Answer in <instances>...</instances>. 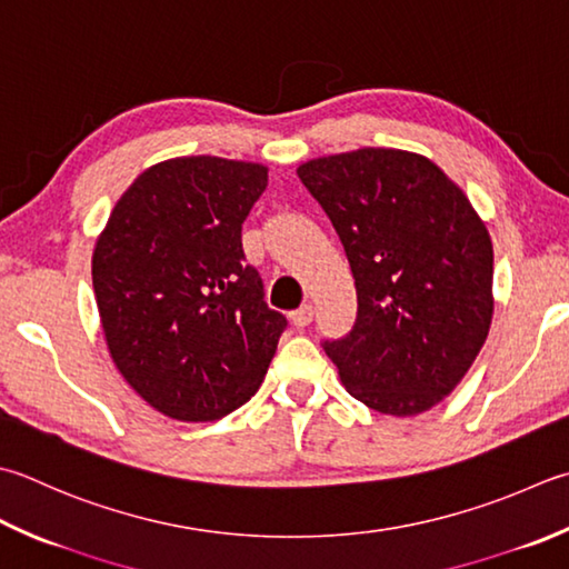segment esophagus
<instances>
[{
	"label": "esophagus",
	"instance_id": "obj_1",
	"mask_svg": "<svg viewBox=\"0 0 569 569\" xmlns=\"http://www.w3.org/2000/svg\"><path fill=\"white\" fill-rule=\"evenodd\" d=\"M291 320H293V326H296V328H306V326H310V322H313V306H310V303L300 306L298 310H293V313H291Z\"/></svg>",
	"mask_w": 569,
	"mask_h": 569
}]
</instances>
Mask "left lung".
Returning a JSON list of instances; mask_svg holds the SVG:
<instances>
[{"label":"left lung","instance_id":"left-lung-1","mask_svg":"<svg viewBox=\"0 0 569 569\" xmlns=\"http://www.w3.org/2000/svg\"><path fill=\"white\" fill-rule=\"evenodd\" d=\"M348 256L358 318L322 340L348 392L415 417L469 372L493 318V243L459 187L415 152L365 148L298 167Z\"/></svg>","mask_w":569,"mask_h":569}]
</instances>
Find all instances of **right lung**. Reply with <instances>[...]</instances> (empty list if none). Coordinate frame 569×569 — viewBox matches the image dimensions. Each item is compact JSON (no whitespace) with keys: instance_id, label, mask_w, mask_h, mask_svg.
<instances>
[{"instance_id":"obj_1","label":"right lung","mask_w":569,"mask_h":569,"mask_svg":"<svg viewBox=\"0 0 569 569\" xmlns=\"http://www.w3.org/2000/svg\"><path fill=\"white\" fill-rule=\"evenodd\" d=\"M263 164L177 158L118 199L93 251L106 342L136 392L180 421H214L261 387L288 320L263 300L241 224Z\"/></svg>"}]
</instances>
